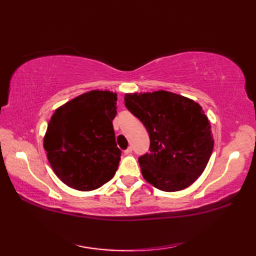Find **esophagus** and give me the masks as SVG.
Masks as SVG:
<instances>
[{
	"mask_svg": "<svg viewBox=\"0 0 256 256\" xmlns=\"http://www.w3.org/2000/svg\"><path fill=\"white\" fill-rule=\"evenodd\" d=\"M132 152H133V148H131V146H130V148H128L126 150H124V154H125V155H130V154L132 153Z\"/></svg>",
	"mask_w": 256,
	"mask_h": 256,
	"instance_id": "1",
	"label": "esophagus"
}]
</instances>
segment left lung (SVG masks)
<instances>
[{
	"mask_svg": "<svg viewBox=\"0 0 256 256\" xmlns=\"http://www.w3.org/2000/svg\"><path fill=\"white\" fill-rule=\"evenodd\" d=\"M124 102L150 135V153L138 158L145 180L168 192L182 190L197 180L214 144L202 108L164 90L125 94Z\"/></svg>",
	"mask_w": 256,
	"mask_h": 256,
	"instance_id": "left-lung-1",
	"label": "left lung"
}]
</instances>
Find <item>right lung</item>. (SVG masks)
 Returning a JSON list of instances; mask_svg holds the SVG:
<instances>
[{
  "mask_svg": "<svg viewBox=\"0 0 256 256\" xmlns=\"http://www.w3.org/2000/svg\"><path fill=\"white\" fill-rule=\"evenodd\" d=\"M116 100V94L94 90L52 114L44 148L52 170L67 186L90 192L116 175L121 160L112 124Z\"/></svg>",
  "mask_w": 256,
  "mask_h": 256,
  "instance_id": "1",
  "label": "right lung"
}]
</instances>
